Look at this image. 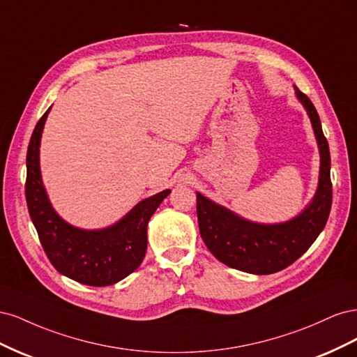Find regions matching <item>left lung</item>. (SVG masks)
I'll list each match as a JSON object with an SVG mask.
<instances>
[{"mask_svg": "<svg viewBox=\"0 0 357 357\" xmlns=\"http://www.w3.org/2000/svg\"><path fill=\"white\" fill-rule=\"evenodd\" d=\"M296 100L310 117L320 155L314 197L295 218L278 223L248 220L197 192L199 232L222 264L238 271L266 275L282 271L304 255L325 228L332 205L331 155L320 117L307 95L294 86Z\"/></svg>", "mask_w": 357, "mask_h": 357, "instance_id": "8db88e82", "label": "left lung"}]
</instances>
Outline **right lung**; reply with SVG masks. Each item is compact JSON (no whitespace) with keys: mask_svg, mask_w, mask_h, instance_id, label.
<instances>
[{"mask_svg":"<svg viewBox=\"0 0 357 357\" xmlns=\"http://www.w3.org/2000/svg\"><path fill=\"white\" fill-rule=\"evenodd\" d=\"M50 110L52 107L36 125L26 153L25 195L31 220L58 273L88 286L114 284L142 265L147 250L149 220L171 189L142 199L122 219L105 228L84 229L68 223L53 208L41 177V135Z\"/></svg>","mask_w":357,"mask_h":357,"instance_id":"add662e5","label":"right lung"}]
</instances>
